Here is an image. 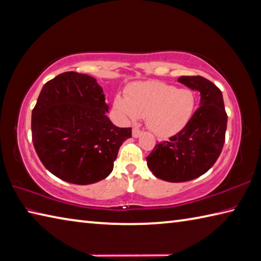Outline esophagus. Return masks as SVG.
I'll use <instances>...</instances> for the list:
<instances>
[{"label": "esophagus", "mask_w": 261, "mask_h": 261, "mask_svg": "<svg viewBox=\"0 0 261 261\" xmlns=\"http://www.w3.org/2000/svg\"><path fill=\"white\" fill-rule=\"evenodd\" d=\"M132 134H133V137H140L141 134H142V132L139 128L134 127V128H133V130H132Z\"/></svg>", "instance_id": "34e87169"}]
</instances>
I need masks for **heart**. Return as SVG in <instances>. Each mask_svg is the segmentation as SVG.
<instances>
[{
    "label": "heart",
    "mask_w": 261,
    "mask_h": 261,
    "mask_svg": "<svg viewBox=\"0 0 261 261\" xmlns=\"http://www.w3.org/2000/svg\"><path fill=\"white\" fill-rule=\"evenodd\" d=\"M115 108L128 120L145 118L146 126L153 134L167 137L180 130L192 116L193 93L177 90L161 82H144L132 85L126 97L118 95Z\"/></svg>",
    "instance_id": "1"
}]
</instances>
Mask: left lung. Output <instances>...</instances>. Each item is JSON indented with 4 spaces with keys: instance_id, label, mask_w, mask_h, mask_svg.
I'll return each mask as SVG.
<instances>
[{
    "instance_id": "left-lung-1",
    "label": "left lung",
    "mask_w": 261,
    "mask_h": 261,
    "mask_svg": "<svg viewBox=\"0 0 261 261\" xmlns=\"http://www.w3.org/2000/svg\"><path fill=\"white\" fill-rule=\"evenodd\" d=\"M178 82L200 92V107L183 129L156 144L146 156L152 174L170 183L207 173L222 153L227 127L222 91L214 83L201 76H181Z\"/></svg>"
}]
</instances>
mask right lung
Returning <instances> with one entry per match:
<instances>
[{
	"label": "right lung",
	"mask_w": 261,
	"mask_h": 261,
	"mask_svg": "<svg viewBox=\"0 0 261 261\" xmlns=\"http://www.w3.org/2000/svg\"><path fill=\"white\" fill-rule=\"evenodd\" d=\"M102 87L85 73L67 71L43 86L32 112V137L44 167L68 183L105 179L132 128L107 116Z\"/></svg>",
	"instance_id": "obj_1"
}]
</instances>
